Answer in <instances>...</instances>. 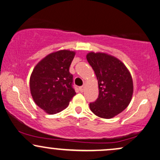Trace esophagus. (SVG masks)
<instances>
[{
    "mask_svg": "<svg viewBox=\"0 0 160 160\" xmlns=\"http://www.w3.org/2000/svg\"><path fill=\"white\" fill-rule=\"evenodd\" d=\"M79 89H80V91L81 92H82L85 90V86H80V87H79Z\"/></svg>",
    "mask_w": 160,
    "mask_h": 160,
    "instance_id": "esophagus-1",
    "label": "esophagus"
}]
</instances>
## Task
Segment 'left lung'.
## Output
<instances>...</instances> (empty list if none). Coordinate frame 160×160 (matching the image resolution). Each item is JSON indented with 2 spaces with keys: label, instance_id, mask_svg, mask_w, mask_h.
<instances>
[{
  "label": "left lung",
  "instance_id": "left-lung-1",
  "mask_svg": "<svg viewBox=\"0 0 160 160\" xmlns=\"http://www.w3.org/2000/svg\"><path fill=\"white\" fill-rule=\"evenodd\" d=\"M86 59L94 70L98 83V98L89 104L91 111L101 118H113L131 102L132 75L120 59L108 53L90 52Z\"/></svg>",
  "mask_w": 160,
  "mask_h": 160
}]
</instances>
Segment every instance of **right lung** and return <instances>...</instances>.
I'll use <instances>...</instances> for the list:
<instances>
[{"label":"right lung","mask_w":160,"mask_h":160,"mask_svg":"<svg viewBox=\"0 0 160 160\" xmlns=\"http://www.w3.org/2000/svg\"><path fill=\"white\" fill-rule=\"evenodd\" d=\"M74 51L61 49L47 55L37 64L30 77V91L38 107L49 114L59 113L76 95L69 68Z\"/></svg>","instance_id":"obj_1"}]
</instances>
